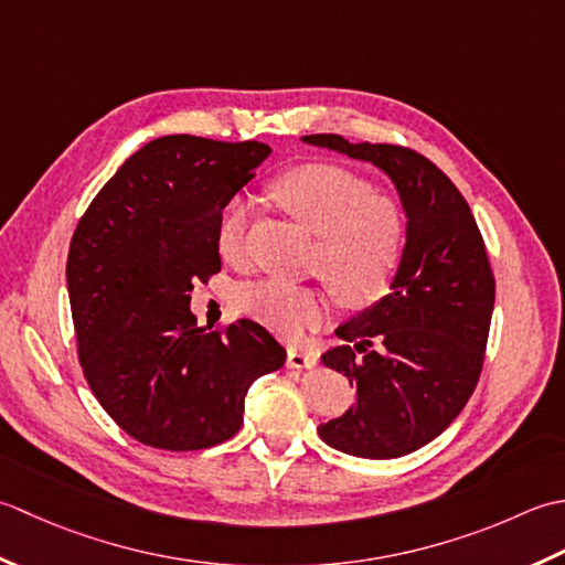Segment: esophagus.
I'll use <instances>...</instances> for the list:
<instances>
[{"mask_svg": "<svg viewBox=\"0 0 565 565\" xmlns=\"http://www.w3.org/2000/svg\"><path fill=\"white\" fill-rule=\"evenodd\" d=\"M317 365V355L315 353H307V351H299L295 347L287 349V367H315Z\"/></svg>", "mask_w": 565, "mask_h": 565, "instance_id": "1", "label": "esophagus"}]
</instances>
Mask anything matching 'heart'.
Here are the masks:
<instances>
[{"instance_id":"obj_1","label":"heart","mask_w":565,"mask_h":565,"mask_svg":"<svg viewBox=\"0 0 565 565\" xmlns=\"http://www.w3.org/2000/svg\"><path fill=\"white\" fill-rule=\"evenodd\" d=\"M273 200L309 234L319 236L312 273L327 280L347 307H371L387 295L407 250V216L402 204L355 172L329 166H299L273 182ZM248 206L224 204L216 218V250L226 263H244ZM248 317L285 337L315 329L329 312V297L315 287L263 280L241 295Z\"/></svg>"}]
</instances>
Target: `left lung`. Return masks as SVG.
Segmentation results:
<instances>
[{"instance_id": "8db88e82", "label": "left lung", "mask_w": 565, "mask_h": 565, "mask_svg": "<svg viewBox=\"0 0 565 565\" xmlns=\"http://www.w3.org/2000/svg\"><path fill=\"white\" fill-rule=\"evenodd\" d=\"M302 141L387 172L409 226L390 295L341 324L343 343L321 355L355 385V407L319 424V436L351 456H407L436 439L478 385L494 307L488 250L463 194L429 158L339 134Z\"/></svg>"}]
</instances>
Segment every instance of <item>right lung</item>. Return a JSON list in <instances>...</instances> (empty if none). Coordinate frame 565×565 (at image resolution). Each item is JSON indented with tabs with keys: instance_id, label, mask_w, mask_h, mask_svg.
Here are the masks:
<instances>
[{
	"instance_id": "right-lung-1",
	"label": "right lung",
	"mask_w": 565,
	"mask_h": 565,
	"mask_svg": "<svg viewBox=\"0 0 565 565\" xmlns=\"http://www.w3.org/2000/svg\"><path fill=\"white\" fill-rule=\"evenodd\" d=\"M270 156L258 141L163 136L97 192L67 253L79 365L109 417L166 451L222 444L244 424L250 383L285 349L250 319L206 333L190 292L222 270L216 218Z\"/></svg>"
}]
</instances>
